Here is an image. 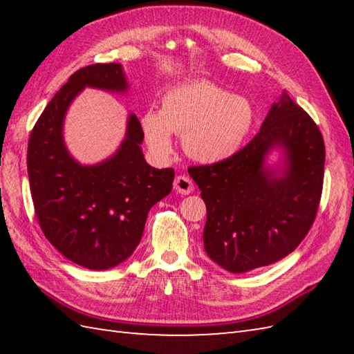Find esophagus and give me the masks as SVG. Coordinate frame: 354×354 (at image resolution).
I'll return each instance as SVG.
<instances>
[{
    "mask_svg": "<svg viewBox=\"0 0 354 354\" xmlns=\"http://www.w3.org/2000/svg\"><path fill=\"white\" fill-rule=\"evenodd\" d=\"M173 187H175L176 193H179V194H190L193 192V181L189 176L181 175V176L175 178Z\"/></svg>",
    "mask_w": 354,
    "mask_h": 354,
    "instance_id": "esophagus-1",
    "label": "esophagus"
}]
</instances>
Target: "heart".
<instances>
[{"instance_id":"b5f03b06","label":"heart","mask_w":354,"mask_h":354,"mask_svg":"<svg viewBox=\"0 0 354 354\" xmlns=\"http://www.w3.org/2000/svg\"><path fill=\"white\" fill-rule=\"evenodd\" d=\"M254 123V109L243 97L232 95L209 82H192L169 89L160 111L141 117L142 133L158 158L173 153L171 133L183 135L192 160L219 164L242 149Z\"/></svg>"}]
</instances>
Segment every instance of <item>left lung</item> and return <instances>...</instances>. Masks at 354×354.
<instances>
[{"label": "left lung", "instance_id": "8db88e82", "mask_svg": "<svg viewBox=\"0 0 354 354\" xmlns=\"http://www.w3.org/2000/svg\"><path fill=\"white\" fill-rule=\"evenodd\" d=\"M274 149L283 155L278 168L266 162ZM324 161L318 126L283 91L260 132L234 156L189 169L207 205L208 257L242 274L295 251L318 212Z\"/></svg>", "mask_w": 354, "mask_h": 354}]
</instances>
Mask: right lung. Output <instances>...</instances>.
<instances>
[{
  "instance_id": "add662e5",
  "label": "right lung",
  "mask_w": 354,
  "mask_h": 354,
  "mask_svg": "<svg viewBox=\"0 0 354 354\" xmlns=\"http://www.w3.org/2000/svg\"><path fill=\"white\" fill-rule=\"evenodd\" d=\"M126 93L120 64L80 68L44 109L28 140L27 170L37 222L64 257L93 270L111 269L138 246L149 209L171 192L175 170L145 160L140 120L127 117L114 155L99 164L74 160L64 141V120L84 88Z\"/></svg>"
}]
</instances>
